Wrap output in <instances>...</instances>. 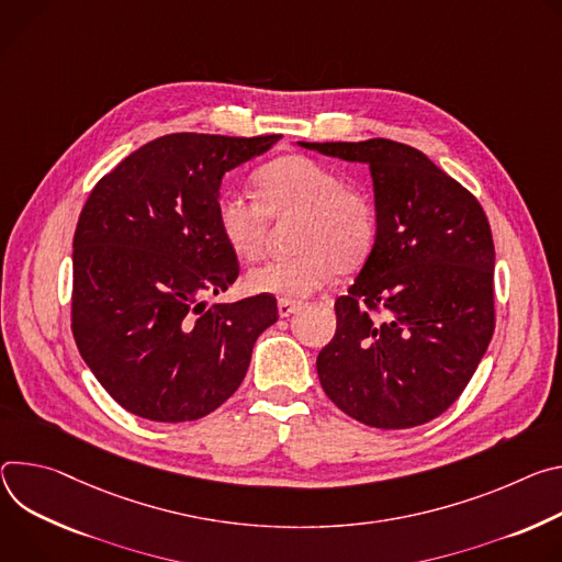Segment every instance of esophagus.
<instances>
[{"mask_svg":"<svg viewBox=\"0 0 562 562\" xmlns=\"http://www.w3.org/2000/svg\"><path fill=\"white\" fill-rule=\"evenodd\" d=\"M296 310H301V303H296V301H279V315L281 317H290V315H294Z\"/></svg>","mask_w":562,"mask_h":562,"instance_id":"obj_1","label":"esophagus"}]
</instances>
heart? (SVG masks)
I'll list each match as a JSON object with an SVG mask.
<instances>
[{
    "label": "heart",
    "instance_id": "b5f03b06",
    "mask_svg": "<svg viewBox=\"0 0 562 562\" xmlns=\"http://www.w3.org/2000/svg\"><path fill=\"white\" fill-rule=\"evenodd\" d=\"M255 199L221 194L216 227L229 252L252 263L263 255L268 221L294 218V255L247 274V288L283 301H301L324 288L335 272L357 270L378 240V207L372 199L344 184L330 167L290 154L255 171Z\"/></svg>",
    "mask_w": 562,
    "mask_h": 562
}]
</instances>
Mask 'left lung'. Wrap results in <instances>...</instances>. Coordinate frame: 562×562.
Wrapping results in <instances>:
<instances>
[{"label": "left lung", "instance_id": "left-lung-1", "mask_svg": "<svg viewBox=\"0 0 562 562\" xmlns=\"http://www.w3.org/2000/svg\"><path fill=\"white\" fill-rule=\"evenodd\" d=\"M368 162L378 240L317 357L326 395L352 419L411 428L442 415L467 389L495 328V249L486 214L419 149L370 138L299 143Z\"/></svg>", "mask_w": 562, "mask_h": 562}]
</instances>
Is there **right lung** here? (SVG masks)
<instances>
[{
	"label": "right lung",
	"mask_w": 562,
	"mask_h": 562,
	"mask_svg": "<svg viewBox=\"0 0 562 562\" xmlns=\"http://www.w3.org/2000/svg\"><path fill=\"white\" fill-rule=\"evenodd\" d=\"M281 136L169 134L91 190L74 236L71 330L102 389L151 422H192L240 386L277 299L205 305L238 261L216 227L223 173Z\"/></svg>",
	"instance_id": "right-lung-1"
}]
</instances>
